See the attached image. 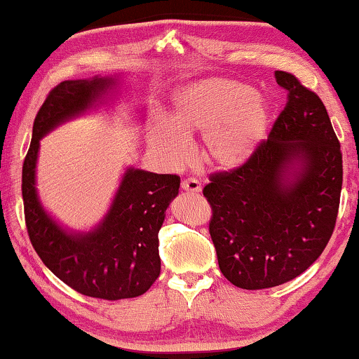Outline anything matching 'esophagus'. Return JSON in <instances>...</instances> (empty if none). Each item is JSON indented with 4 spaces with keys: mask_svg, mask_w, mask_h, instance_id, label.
<instances>
[{
    "mask_svg": "<svg viewBox=\"0 0 359 359\" xmlns=\"http://www.w3.org/2000/svg\"><path fill=\"white\" fill-rule=\"evenodd\" d=\"M182 189L190 191V194H198L201 191V184L196 179H185L182 180Z\"/></svg>",
    "mask_w": 359,
    "mask_h": 359,
    "instance_id": "34e87169",
    "label": "esophagus"
}]
</instances>
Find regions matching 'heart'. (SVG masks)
<instances>
[{"mask_svg": "<svg viewBox=\"0 0 359 359\" xmlns=\"http://www.w3.org/2000/svg\"><path fill=\"white\" fill-rule=\"evenodd\" d=\"M270 105L249 86L223 78L200 79L174 97L172 123L153 125L151 149L164 163L180 165L190 158L189 136H201V154L210 165L234 169L247 163L265 138Z\"/></svg>", "mask_w": 359, "mask_h": 359, "instance_id": "b5f03b06", "label": "heart"}]
</instances>
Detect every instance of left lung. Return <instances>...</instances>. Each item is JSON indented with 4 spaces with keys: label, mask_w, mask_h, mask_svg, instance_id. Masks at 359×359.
I'll return each mask as SVG.
<instances>
[{
    "label": "left lung",
    "mask_w": 359,
    "mask_h": 359,
    "mask_svg": "<svg viewBox=\"0 0 359 359\" xmlns=\"http://www.w3.org/2000/svg\"><path fill=\"white\" fill-rule=\"evenodd\" d=\"M287 102L239 168L210 175V236L219 270L242 290L294 280L329 244L340 206V143L319 95L275 72Z\"/></svg>",
    "instance_id": "obj_1"
}]
</instances>
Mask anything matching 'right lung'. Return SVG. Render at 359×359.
<instances>
[{"mask_svg":"<svg viewBox=\"0 0 359 359\" xmlns=\"http://www.w3.org/2000/svg\"><path fill=\"white\" fill-rule=\"evenodd\" d=\"M115 86L112 78L63 81L50 90L34 120L22 164V200L29 239L55 276L84 296L117 301L141 296L161 273L159 229L179 194L180 177L130 168L109 213L90 232H68L40 205L35 164L40 140L93 107Z\"/></svg>","mask_w":359,"mask_h":359,"instance_id":"right-lung-1","label":"right lung"}]
</instances>
